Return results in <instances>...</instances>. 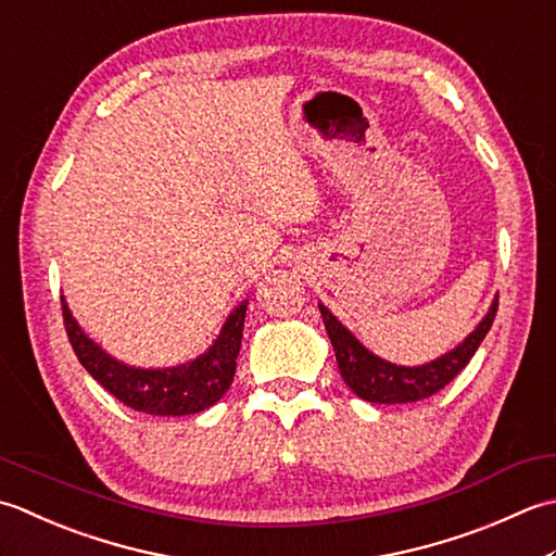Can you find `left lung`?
<instances>
[{"instance_id": "1", "label": "left lung", "mask_w": 556, "mask_h": 556, "mask_svg": "<svg viewBox=\"0 0 556 556\" xmlns=\"http://www.w3.org/2000/svg\"><path fill=\"white\" fill-rule=\"evenodd\" d=\"M496 307H500V294H494L490 309L482 316V321L475 326V331L466 336V341L432 362H425V365L417 367H405L393 365V362L374 355L369 348L362 345L357 338L328 312V307L319 304L324 326L328 331V338H331L333 353L338 359V369H341V377L345 379L350 391L359 395L362 401L387 405L429 399V395H434L437 391L444 389L448 381H453V377L468 365L475 350L484 341V336L492 328V321L496 316Z\"/></svg>"}]
</instances>
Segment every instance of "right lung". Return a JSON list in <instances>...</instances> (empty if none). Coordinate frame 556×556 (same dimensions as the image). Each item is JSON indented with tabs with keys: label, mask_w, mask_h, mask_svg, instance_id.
<instances>
[{
	"label": "right lung",
	"mask_w": 556,
	"mask_h": 556,
	"mask_svg": "<svg viewBox=\"0 0 556 556\" xmlns=\"http://www.w3.org/2000/svg\"><path fill=\"white\" fill-rule=\"evenodd\" d=\"M247 300H242L225 319L218 338L197 359H189L177 367L143 369L131 367L105 353L93 338L78 326L70 304L62 298V316L66 336L78 362L100 387L115 395L127 407L149 415H194L218 403L230 389L237 355L242 348V328L247 314Z\"/></svg>",
	"instance_id": "1"
}]
</instances>
